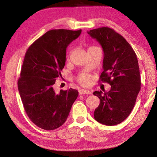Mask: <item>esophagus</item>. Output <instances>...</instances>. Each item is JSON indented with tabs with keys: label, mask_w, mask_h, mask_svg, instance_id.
<instances>
[{
	"label": "esophagus",
	"mask_w": 157,
	"mask_h": 157,
	"mask_svg": "<svg viewBox=\"0 0 157 157\" xmlns=\"http://www.w3.org/2000/svg\"><path fill=\"white\" fill-rule=\"evenodd\" d=\"M79 95L82 94H91L92 92L88 90H84V89H81L79 90Z\"/></svg>",
	"instance_id": "34e87169"
}]
</instances>
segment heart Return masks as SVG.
<instances>
[{"instance_id": "heart-1", "label": "heart", "mask_w": 157, "mask_h": 157, "mask_svg": "<svg viewBox=\"0 0 157 157\" xmlns=\"http://www.w3.org/2000/svg\"><path fill=\"white\" fill-rule=\"evenodd\" d=\"M92 76L89 74H82L78 77V81L82 86H88L92 82Z\"/></svg>"}]
</instances>
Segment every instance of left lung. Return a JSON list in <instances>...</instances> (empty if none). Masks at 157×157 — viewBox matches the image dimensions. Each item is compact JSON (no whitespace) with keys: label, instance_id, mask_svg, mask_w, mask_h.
Here are the masks:
<instances>
[{"label":"left lung","instance_id":"left-lung-1","mask_svg":"<svg viewBox=\"0 0 157 157\" xmlns=\"http://www.w3.org/2000/svg\"><path fill=\"white\" fill-rule=\"evenodd\" d=\"M88 34L104 51V70L100 81L108 83L111 88L108 92L93 93L101 101L94 111V119L106 125L119 124L132 112L141 88L137 56L126 40L112 28H99Z\"/></svg>","mask_w":157,"mask_h":157}]
</instances>
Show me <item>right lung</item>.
<instances>
[{
  "instance_id": "add662e5",
  "label": "right lung",
  "mask_w": 157,
  "mask_h": 157,
  "mask_svg": "<svg viewBox=\"0 0 157 157\" xmlns=\"http://www.w3.org/2000/svg\"><path fill=\"white\" fill-rule=\"evenodd\" d=\"M82 29H51L36 40L25 52L18 90L26 114L45 130L61 126L68 117L78 91L70 88L56 94L53 88L66 61V48Z\"/></svg>"
}]
</instances>
